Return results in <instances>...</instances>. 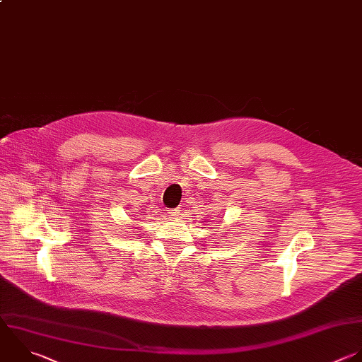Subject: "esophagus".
Returning a JSON list of instances; mask_svg holds the SVG:
<instances>
[{"mask_svg":"<svg viewBox=\"0 0 362 362\" xmlns=\"http://www.w3.org/2000/svg\"><path fill=\"white\" fill-rule=\"evenodd\" d=\"M180 211H181L180 208H174V209H170L168 214H170V216H174V218H175V216L180 215Z\"/></svg>","mask_w":362,"mask_h":362,"instance_id":"1","label":"esophagus"}]
</instances>
